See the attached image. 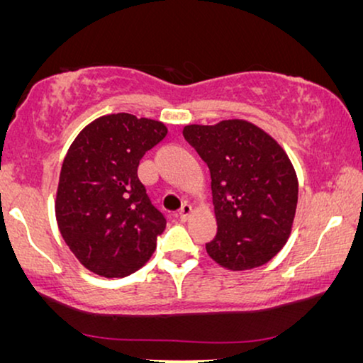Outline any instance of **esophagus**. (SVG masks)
Returning a JSON list of instances; mask_svg holds the SVG:
<instances>
[{"label":"esophagus","instance_id":"1","mask_svg":"<svg viewBox=\"0 0 363 363\" xmlns=\"http://www.w3.org/2000/svg\"><path fill=\"white\" fill-rule=\"evenodd\" d=\"M191 211H193L191 205H188V203H185V205L180 208V213H178V216H180L182 221H186L188 218L191 216Z\"/></svg>","mask_w":363,"mask_h":363}]
</instances>
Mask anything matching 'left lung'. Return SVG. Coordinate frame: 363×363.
Returning a JSON list of instances; mask_svg holds the SVG:
<instances>
[{
	"instance_id": "8db88e82",
	"label": "left lung",
	"mask_w": 363,
	"mask_h": 363,
	"mask_svg": "<svg viewBox=\"0 0 363 363\" xmlns=\"http://www.w3.org/2000/svg\"><path fill=\"white\" fill-rule=\"evenodd\" d=\"M183 137L210 168L218 233L208 256L230 271L266 264L291 236L297 208L299 183L284 148L242 118L185 125Z\"/></svg>"
}]
</instances>
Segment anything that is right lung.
Listing matches in <instances>:
<instances>
[{
  "instance_id": "obj_1",
  "label": "right lung",
  "mask_w": 363,
  "mask_h": 363,
  "mask_svg": "<svg viewBox=\"0 0 363 363\" xmlns=\"http://www.w3.org/2000/svg\"><path fill=\"white\" fill-rule=\"evenodd\" d=\"M167 133L163 122L121 112L96 118L69 147L54 208L64 241L89 271L125 277L152 257L167 220L137 168Z\"/></svg>"
}]
</instances>
